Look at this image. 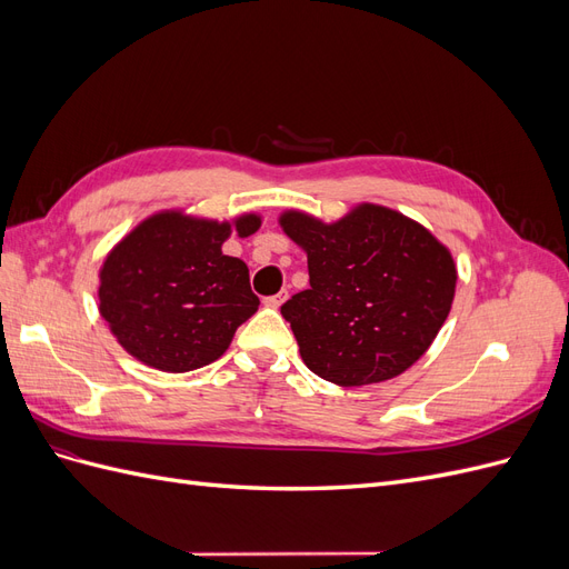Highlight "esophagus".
Wrapping results in <instances>:
<instances>
[{
    "instance_id": "obj_1",
    "label": "esophagus",
    "mask_w": 569,
    "mask_h": 569,
    "mask_svg": "<svg viewBox=\"0 0 569 569\" xmlns=\"http://www.w3.org/2000/svg\"><path fill=\"white\" fill-rule=\"evenodd\" d=\"M284 299H287V291H280V295H272V297H266V299H263V303H266L268 308H280V306L284 303Z\"/></svg>"
}]
</instances>
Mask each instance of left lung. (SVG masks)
I'll list each match as a JSON object with an SVG mask.
<instances>
[{
    "label": "left lung",
    "instance_id": "left-lung-1",
    "mask_svg": "<svg viewBox=\"0 0 569 569\" xmlns=\"http://www.w3.org/2000/svg\"><path fill=\"white\" fill-rule=\"evenodd\" d=\"M308 256V282L282 306L306 368L339 387L406 372L432 347L456 295L451 251L420 222L358 203L337 222L280 216Z\"/></svg>",
    "mask_w": 569,
    "mask_h": 569
}]
</instances>
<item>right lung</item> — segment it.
<instances>
[{
  "label": "right lung",
  "instance_id": "right-lung-1",
  "mask_svg": "<svg viewBox=\"0 0 569 569\" xmlns=\"http://www.w3.org/2000/svg\"><path fill=\"white\" fill-rule=\"evenodd\" d=\"M261 216L228 220L161 211L109 251L99 270V313L132 358L161 372H189L228 351L237 327L258 311L249 268L222 253Z\"/></svg>",
  "mask_w": 569,
  "mask_h": 569
}]
</instances>
